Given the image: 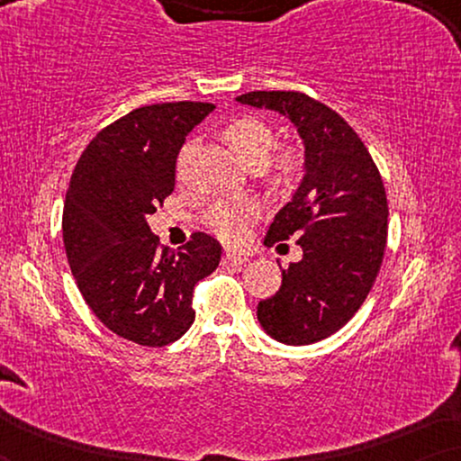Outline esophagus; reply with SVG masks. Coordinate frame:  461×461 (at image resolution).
Wrapping results in <instances>:
<instances>
[{"instance_id":"1","label":"esophagus","mask_w":461,"mask_h":461,"mask_svg":"<svg viewBox=\"0 0 461 461\" xmlns=\"http://www.w3.org/2000/svg\"><path fill=\"white\" fill-rule=\"evenodd\" d=\"M249 258L245 254H237V251H224L222 262L224 264H235V267H241V264H248Z\"/></svg>"}]
</instances>
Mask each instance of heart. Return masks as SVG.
<instances>
[{
    "label": "heart",
    "mask_w": 461,
    "mask_h": 461,
    "mask_svg": "<svg viewBox=\"0 0 461 461\" xmlns=\"http://www.w3.org/2000/svg\"><path fill=\"white\" fill-rule=\"evenodd\" d=\"M222 138L245 163L251 167H264L268 180L275 185L289 182L300 169V153L294 147H281L273 157H268L276 144V131L260 117L243 115L232 119L224 125ZM186 150H182L180 163L185 161ZM254 216L256 205L251 201H222L205 213L203 224L220 241L235 245L243 241Z\"/></svg>",
    "instance_id": "1"
}]
</instances>
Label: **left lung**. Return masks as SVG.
Masks as SVG:
<instances>
[{
  "label": "left lung",
  "mask_w": 461,
  "mask_h": 461,
  "mask_svg": "<svg viewBox=\"0 0 461 461\" xmlns=\"http://www.w3.org/2000/svg\"><path fill=\"white\" fill-rule=\"evenodd\" d=\"M237 100L283 113L304 140V180L264 239L298 237L302 260L258 304V321L283 344H314L342 330L374 287L388 239L386 188L361 138L327 104L302 92L260 90Z\"/></svg>",
  "instance_id": "obj_1"
}]
</instances>
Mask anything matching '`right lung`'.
Here are the masks:
<instances>
[{
	"instance_id": "obj_1",
	"label": "right lung",
	"mask_w": 461,
	"mask_h": 461,
	"mask_svg": "<svg viewBox=\"0 0 461 461\" xmlns=\"http://www.w3.org/2000/svg\"><path fill=\"white\" fill-rule=\"evenodd\" d=\"M216 106L163 103L130 111L100 130L73 169L62 241L86 304L113 333L161 348L194 321V285L216 270L222 248L193 232L178 254L147 222L176 186L186 134Z\"/></svg>"
}]
</instances>
